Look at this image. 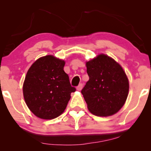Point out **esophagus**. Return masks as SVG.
<instances>
[{"mask_svg": "<svg viewBox=\"0 0 151 151\" xmlns=\"http://www.w3.org/2000/svg\"><path fill=\"white\" fill-rule=\"evenodd\" d=\"M82 87H83V84H82V83L80 84L79 85H78V86H77V90H78V91H81Z\"/></svg>", "mask_w": 151, "mask_h": 151, "instance_id": "obj_1", "label": "esophagus"}]
</instances>
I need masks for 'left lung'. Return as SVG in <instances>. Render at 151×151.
<instances>
[{
	"mask_svg": "<svg viewBox=\"0 0 151 151\" xmlns=\"http://www.w3.org/2000/svg\"><path fill=\"white\" fill-rule=\"evenodd\" d=\"M89 80L81 91L88 109L97 116H110L124 106L129 93L127 75L118 63L100 54L87 62Z\"/></svg>",
	"mask_w": 151,
	"mask_h": 151,
	"instance_id": "obj_1",
	"label": "left lung"
}]
</instances>
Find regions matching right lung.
Wrapping results in <instances>:
<instances>
[{
  "instance_id": "add662e5",
  "label": "right lung",
  "mask_w": 151,
  "mask_h": 151,
  "mask_svg": "<svg viewBox=\"0 0 151 151\" xmlns=\"http://www.w3.org/2000/svg\"><path fill=\"white\" fill-rule=\"evenodd\" d=\"M65 61L53 55L40 58L27 73L23 96L28 108L41 119L58 117L65 110L76 88L64 71Z\"/></svg>"
}]
</instances>
